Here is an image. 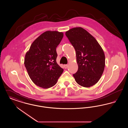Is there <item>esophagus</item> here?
<instances>
[{
	"label": "esophagus",
	"mask_w": 128,
	"mask_h": 128,
	"mask_svg": "<svg viewBox=\"0 0 128 128\" xmlns=\"http://www.w3.org/2000/svg\"><path fill=\"white\" fill-rule=\"evenodd\" d=\"M64 67L65 68H68V65L67 64L64 65Z\"/></svg>",
	"instance_id": "34e87169"
}]
</instances>
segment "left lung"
I'll use <instances>...</instances> for the list:
<instances>
[{
  "label": "left lung",
  "mask_w": 128,
  "mask_h": 128,
  "mask_svg": "<svg viewBox=\"0 0 128 128\" xmlns=\"http://www.w3.org/2000/svg\"><path fill=\"white\" fill-rule=\"evenodd\" d=\"M76 51L78 70L73 74L77 83L84 87L96 84L103 73L105 56L94 37L82 27H75L65 33Z\"/></svg>",
  "instance_id": "obj_1"
}]
</instances>
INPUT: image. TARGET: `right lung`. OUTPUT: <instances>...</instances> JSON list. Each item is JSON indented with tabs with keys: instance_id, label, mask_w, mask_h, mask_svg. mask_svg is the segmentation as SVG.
Returning <instances> with one entry per match:
<instances>
[{
	"instance_id": "add662e5",
	"label": "right lung",
	"mask_w": 128,
	"mask_h": 128,
	"mask_svg": "<svg viewBox=\"0 0 128 128\" xmlns=\"http://www.w3.org/2000/svg\"><path fill=\"white\" fill-rule=\"evenodd\" d=\"M63 37L62 32L46 31L33 42L26 53L25 67L37 86L45 89L53 86L63 72L56 61V48Z\"/></svg>"
}]
</instances>
